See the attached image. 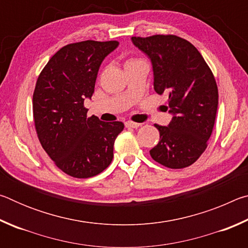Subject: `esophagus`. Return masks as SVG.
<instances>
[{"instance_id": "1", "label": "esophagus", "mask_w": 248, "mask_h": 248, "mask_svg": "<svg viewBox=\"0 0 248 248\" xmlns=\"http://www.w3.org/2000/svg\"><path fill=\"white\" fill-rule=\"evenodd\" d=\"M124 125L127 128H139L141 124H137V123H133V121H127V123L124 124Z\"/></svg>"}]
</instances>
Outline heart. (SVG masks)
Here are the masks:
<instances>
[{"label":"heart","instance_id":"1","mask_svg":"<svg viewBox=\"0 0 248 248\" xmlns=\"http://www.w3.org/2000/svg\"><path fill=\"white\" fill-rule=\"evenodd\" d=\"M134 61H138V60H134V59H130V60L127 61V63H130V62H134ZM125 63V64H127Z\"/></svg>","mask_w":248,"mask_h":248}]
</instances>
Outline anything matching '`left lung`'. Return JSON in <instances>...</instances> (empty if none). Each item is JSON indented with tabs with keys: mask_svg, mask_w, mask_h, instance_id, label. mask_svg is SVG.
<instances>
[{
	"mask_svg": "<svg viewBox=\"0 0 248 248\" xmlns=\"http://www.w3.org/2000/svg\"><path fill=\"white\" fill-rule=\"evenodd\" d=\"M132 44L150 58L154 90L169 94V125L155 127L159 142L150 151L155 162L184 169L207 148L217 109V86L204 59L186 39L174 35L132 37Z\"/></svg>",
	"mask_w": 248,
	"mask_h": 248,
	"instance_id": "1",
	"label": "left lung"
}]
</instances>
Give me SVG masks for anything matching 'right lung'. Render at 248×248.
<instances>
[{
  "instance_id": "add662e5",
  "label": "right lung",
  "mask_w": 248,
  "mask_h": 248,
  "mask_svg": "<svg viewBox=\"0 0 248 248\" xmlns=\"http://www.w3.org/2000/svg\"><path fill=\"white\" fill-rule=\"evenodd\" d=\"M118 41L86 40L64 46L41 71L32 96L37 136L50 158L65 174L89 178L114 157L120 121L87 117L84 100L93 96L99 66Z\"/></svg>"
}]
</instances>
